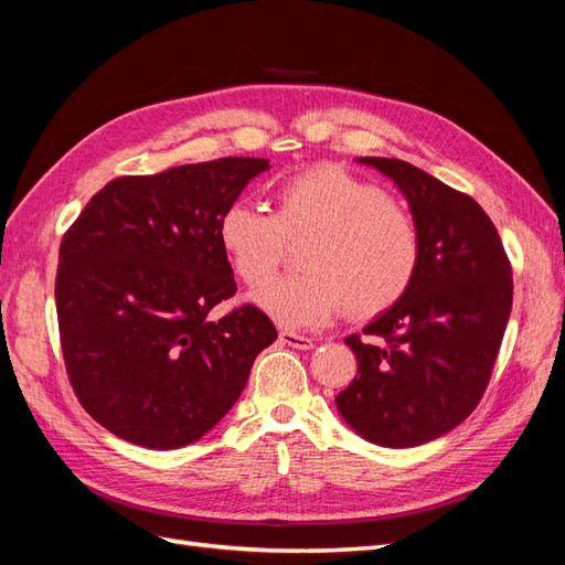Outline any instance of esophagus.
Wrapping results in <instances>:
<instances>
[{"label":"esophagus","mask_w":565,"mask_h":565,"mask_svg":"<svg viewBox=\"0 0 565 565\" xmlns=\"http://www.w3.org/2000/svg\"><path fill=\"white\" fill-rule=\"evenodd\" d=\"M280 341L285 347H292V349H299V351H309L313 349V339L311 337H303V334H297V332H280Z\"/></svg>","instance_id":"obj_1"}]
</instances>
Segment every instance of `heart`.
<instances>
[{
  "label": "heart",
  "mask_w": 565,
  "mask_h": 565,
  "mask_svg": "<svg viewBox=\"0 0 565 565\" xmlns=\"http://www.w3.org/2000/svg\"><path fill=\"white\" fill-rule=\"evenodd\" d=\"M218 245L249 289L275 275L285 242L307 243L299 277L262 289L256 306L282 328L330 322L341 306L353 318L391 309L419 266L415 218L380 185L322 164L285 179L273 214L233 202L218 218Z\"/></svg>",
  "instance_id": "1"
}]
</instances>
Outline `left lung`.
<instances>
[{
	"instance_id": "1",
	"label": "left lung",
	"mask_w": 565,
	"mask_h": 565,
	"mask_svg": "<svg viewBox=\"0 0 565 565\" xmlns=\"http://www.w3.org/2000/svg\"><path fill=\"white\" fill-rule=\"evenodd\" d=\"M396 183L419 231L407 292L347 337L358 374L334 398L351 429L384 448H415L465 422L481 401L511 313V266L473 198L391 158H358Z\"/></svg>"
}]
</instances>
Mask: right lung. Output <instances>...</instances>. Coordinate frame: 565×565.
Instances as JSON below:
<instances>
[{
	"label": "right lung",
	"instance_id": "obj_1",
	"mask_svg": "<svg viewBox=\"0 0 565 565\" xmlns=\"http://www.w3.org/2000/svg\"><path fill=\"white\" fill-rule=\"evenodd\" d=\"M266 169L264 158H218L119 177L63 235L56 313L67 377L117 438L152 450L202 438L278 339L256 306L207 318L235 295L218 218Z\"/></svg>",
	"mask_w": 565,
	"mask_h": 565
}]
</instances>
